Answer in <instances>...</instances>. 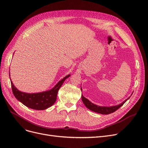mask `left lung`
Instances as JSON below:
<instances>
[{
  "label": "left lung",
  "instance_id": "obj_1",
  "mask_svg": "<svg viewBox=\"0 0 148 148\" xmlns=\"http://www.w3.org/2000/svg\"><path fill=\"white\" fill-rule=\"evenodd\" d=\"M81 91L82 90L81 87ZM132 95V94H131V95ZM81 97H82V102L84 103V105H85V106L88 109H89L90 110L92 111H94L95 112H97V113H99V114H109L112 113V112H114V111H116L117 110H118L121 107H122V105L126 101H127V100H128L130 99L131 96L128 97L127 99H126V100H125L121 103L119 104V105H114V106H110V107L99 106V105H96L95 103H93L91 102H90L88 99H87V98H86L82 95Z\"/></svg>",
  "mask_w": 148,
  "mask_h": 148
}]
</instances>
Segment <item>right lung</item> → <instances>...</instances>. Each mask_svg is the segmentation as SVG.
I'll return each instance as SVG.
<instances>
[{
	"label": "right lung",
	"instance_id": "right-lung-1",
	"mask_svg": "<svg viewBox=\"0 0 148 148\" xmlns=\"http://www.w3.org/2000/svg\"><path fill=\"white\" fill-rule=\"evenodd\" d=\"M9 75L12 93L16 99L25 105L26 107L37 110H44L52 106L57 100L58 91L60 88L64 81L70 76V74H69L64 77L51 90L39 93H28L18 90L14 85L11 79L10 72Z\"/></svg>",
	"mask_w": 148,
	"mask_h": 148
}]
</instances>
